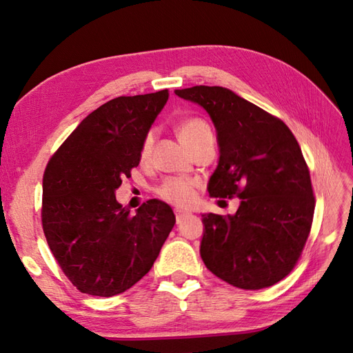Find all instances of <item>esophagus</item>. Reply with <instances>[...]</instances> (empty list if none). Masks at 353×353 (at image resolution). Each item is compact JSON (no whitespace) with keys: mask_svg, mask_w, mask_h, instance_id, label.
<instances>
[{"mask_svg":"<svg viewBox=\"0 0 353 353\" xmlns=\"http://www.w3.org/2000/svg\"><path fill=\"white\" fill-rule=\"evenodd\" d=\"M188 214H190V212L182 211V209H176V220H177V223L181 221V220L183 219V216H186V215H188Z\"/></svg>","mask_w":353,"mask_h":353,"instance_id":"esophagus-1","label":"esophagus"}]
</instances>
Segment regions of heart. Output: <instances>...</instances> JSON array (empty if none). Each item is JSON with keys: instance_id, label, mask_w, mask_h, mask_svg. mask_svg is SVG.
Returning a JSON list of instances; mask_svg holds the SVG:
<instances>
[{"instance_id": "heart-1", "label": "heart", "mask_w": 353, "mask_h": 353, "mask_svg": "<svg viewBox=\"0 0 353 353\" xmlns=\"http://www.w3.org/2000/svg\"><path fill=\"white\" fill-rule=\"evenodd\" d=\"M176 133L179 139L183 145H188L191 142L197 141L201 137H206V134H212L211 127L205 121V119L191 117L185 118L182 121H179L176 125ZM153 139L154 133L148 132L144 139H142L141 144V152L139 156L142 161H145L150 156L153 147ZM197 190L199 183L192 179L186 177H168L165 179L162 185L157 188V196L162 200L168 201L170 205H174L177 208H190L197 197Z\"/></svg>"}]
</instances>
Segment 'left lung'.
<instances>
[{"instance_id": "1", "label": "left lung", "mask_w": 353, "mask_h": 353, "mask_svg": "<svg viewBox=\"0 0 353 353\" xmlns=\"http://www.w3.org/2000/svg\"><path fill=\"white\" fill-rule=\"evenodd\" d=\"M174 92L200 104L216 129L220 161L209 196L241 200L235 215H201V259L236 288L272 287L296 267L311 232L316 199L301 145L282 119L230 89Z\"/></svg>"}]
</instances>
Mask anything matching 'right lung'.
Instances as JSON below:
<instances>
[{
    "instance_id": "1",
    "label": "right lung",
    "mask_w": 353,
    "mask_h": 353,
    "mask_svg": "<svg viewBox=\"0 0 353 353\" xmlns=\"http://www.w3.org/2000/svg\"><path fill=\"white\" fill-rule=\"evenodd\" d=\"M168 100L118 97L81 121L51 156L42 181V228L57 264L79 291L112 297L142 279L174 226L161 200L134 215L115 191L141 161V144Z\"/></svg>"
}]
</instances>
